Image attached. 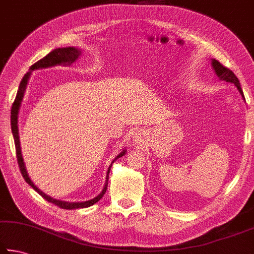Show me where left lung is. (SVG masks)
Returning <instances> with one entry per match:
<instances>
[{
	"instance_id": "8db88e82",
	"label": "left lung",
	"mask_w": 254,
	"mask_h": 254,
	"mask_svg": "<svg viewBox=\"0 0 254 254\" xmlns=\"http://www.w3.org/2000/svg\"><path fill=\"white\" fill-rule=\"evenodd\" d=\"M212 66H213L216 75L220 77V80L229 82V83H233V84L238 87L240 93H241V95L244 98L243 91L241 89V85H240V82L238 80V77L236 76V74H234V73L231 70H230V68H228L227 66H224L223 64H221L218 61V60H212Z\"/></svg>"
}]
</instances>
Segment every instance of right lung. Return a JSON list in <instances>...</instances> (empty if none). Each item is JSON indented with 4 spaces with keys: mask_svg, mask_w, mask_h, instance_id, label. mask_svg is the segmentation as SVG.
<instances>
[{
    "mask_svg": "<svg viewBox=\"0 0 254 254\" xmlns=\"http://www.w3.org/2000/svg\"><path fill=\"white\" fill-rule=\"evenodd\" d=\"M80 55V51L76 48H62V49H55L52 52H50L47 57H44L43 59H41L40 61L34 63L33 65L30 67V71L36 70V68H44V67H50V66H54V65H71V64L75 61V60L79 58ZM31 72H27L26 74L23 76V79L20 83V86H18V91L17 94L15 96L14 102L12 104V109H11V127H12V133H13V137H14V143H15V150H16V158H17V163L18 167H20V171L23 175V178L26 181V183H29L30 186L34 189V190L39 193V194L44 197L48 202H51L55 205H58L61 209H66V210H72V209H80V207H87L93 205L96 203L101 197L104 195V193L107 192L108 189V179H109V173L110 170H111V165L108 170V175H107V181H105V186L102 192L100 193L98 196H95L94 199L85 201V202H64V201H60L57 199H53L49 195L45 194L44 192L40 190L39 188H36L34 186V183L31 181V179L29 178V174L26 172L24 162H23V158H22V153H21V146H20V136H18V127H17V114H18V109H20L21 105V101L23 99V95H24L25 92V87L27 84V81H29ZM126 153V150H124L122 153H120L118 155V158H121V156L124 155Z\"/></svg>",
    "mask_w": 254,
    "mask_h": 254,
    "instance_id": "add662e5",
    "label": "right lung"
}]
</instances>
